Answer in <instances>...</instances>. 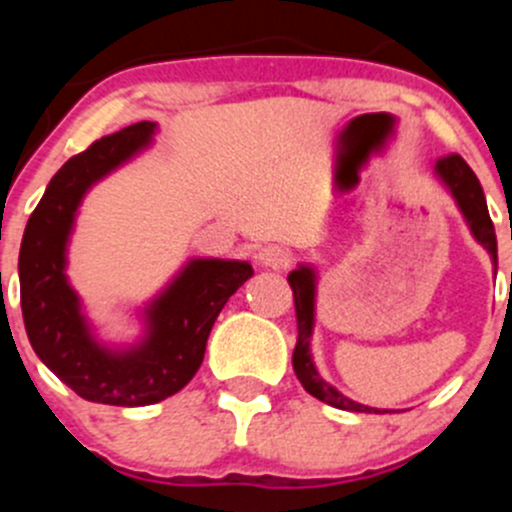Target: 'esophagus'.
<instances>
[{"instance_id":"esophagus-1","label":"esophagus","mask_w":512,"mask_h":512,"mask_svg":"<svg viewBox=\"0 0 512 512\" xmlns=\"http://www.w3.org/2000/svg\"><path fill=\"white\" fill-rule=\"evenodd\" d=\"M257 260H260L265 267H272V270H285L289 262H292V252L282 245H267L262 247Z\"/></svg>"}]
</instances>
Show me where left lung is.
I'll list each match as a JSON object with an SVG mask.
<instances>
[{"label": "left lung", "instance_id": "8db88e82", "mask_svg": "<svg viewBox=\"0 0 512 512\" xmlns=\"http://www.w3.org/2000/svg\"><path fill=\"white\" fill-rule=\"evenodd\" d=\"M436 175L441 178V183L446 185L448 193L453 195V200H456L458 210H461L463 218H466L473 237H476L480 245L490 252L493 262L498 265V240H495V227L488 215L483 188H480L471 165H468L461 156L451 153V156L438 160ZM287 282L294 292V312H297V344H294L292 366L299 384L304 386V391L312 394L314 399L324 401V404L342 411H359V414H371V411H374V414H384V411H389V409H371V406L356 404V401L347 399L344 394H339L332 384H327V381L319 376L317 366H314L312 361V352H309V342H312V329H314V294H317V275H314V270L309 265H299L297 270L289 272Z\"/></svg>", "mask_w": 512, "mask_h": 512}]
</instances>
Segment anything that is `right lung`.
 <instances>
[{
    "instance_id": "add662e5",
    "label": "right lung",
    "mask_w": 512,
    "mask_h": 512,
    "mask_svg": "<svg viewBox=\"0 0 512 512\" xmlns=\"http://www.w3.org/2000/svg\"><path fill=\"white\" fill-rule=\"evenodd\" d=\"M156 123L141 121L91 143L46 185L19 250L27 337L36 356L81 399L148 406L178 394L200 369L210 329L227 299L252 277L250 262L198 257L143 312L146 337L128 349L101 344L66 280V245L89 188L151 146Z\"/></svg>"
}]
</instances>
